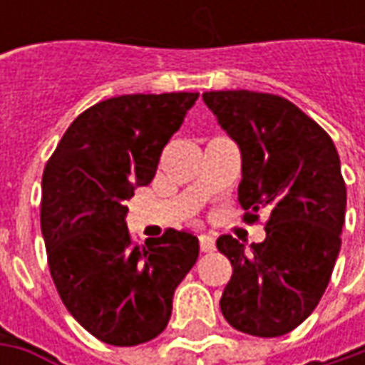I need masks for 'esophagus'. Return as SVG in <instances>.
I'll return each instance as SVG.
<instances>
[{
  "label": "esophagus",
  "mask_w": 365,
  "mask_h": 365,
  "mask_svg": "<svg viewBox=\"0 0 365 365\" xmlns=\"http://www.w3.org/2000/svg\"><path fill=\"white\" fill-rule=\"evenodd\" d=\"M199 244H201V252H213L215 250V240L211 235H201Z\"/></svg>",
  "instance_id": "34e87169"
}]
</instances>
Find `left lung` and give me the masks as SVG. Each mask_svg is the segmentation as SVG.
I'll use <instances>...</instances> for the list:
<instances>
[{"label":"left lung","instance_id":"8db88e82","mask_svg":"<svg viewBox=\"0 0 365 365\" xmlns=\"http://www.w3.org/2000/svg\"><path fill=\"white\" fill-rule=\"evenodd\" d=\"M205 106L242 152L237 189L245 221L266 213V240L221 235L232 262L219 301L233 329L280 337L315 311L341 250L347 192L327 132L284 97L256 91L203 93Z\"/></svg>","mask_w":365,"mask_h":365}]
</instances>
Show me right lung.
<instances>
[{
    "label": "right lung",
    "instance_id": "1",
    "mask_svg": "<svg viewBox=\"0 0 365 365\" xmlns=\"http://www.w3.org/2000/svg\"><path fill=\"white\" fill-rule=\"evenodd\" d=\"M199 93L120 95L68 125L42 176L40 225L64 307L93 337L130 347L166 329L176 287L199 258V240L166 230L135 245L133 190L156 175L160 154Z\"/></svg>",
    "mask_w": 365,
    "mask_h": 365
}]
</instances>
